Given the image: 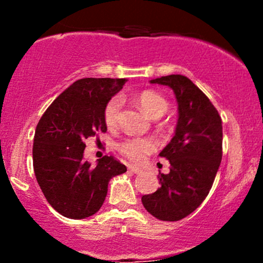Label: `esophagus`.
Segmentation results:
<instances>
[{"instance_id": "esophagus-1", "label": "esophagus", "mask_w": 263, "mask_h": 263, "mask_svg": "<svg viewBox=\"0 0 263 263\" xmlns=\"http://www.w3.org/2000/svg\"><path fill=\"white\" fill-rule=\"evenodd\" d=\"M128 171L132 172V173H135V174H140L141 172H142L140 168L135 167V165H128Z\"/></svg>"}]
</instances>
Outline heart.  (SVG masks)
Segmentation results:
<instances>
[{"label": "heart", "instance_id": "heart-1", "mask_svg": "<svg viewBox=\"0 0 263 263\" xmlns=\"http://www.w3.org/2000/svg\"><path fill=\"white\" fill-rule=\"evenodd\" d=\"M138 104L142 110L152 119H158L168 110V101L158 92L151 91V90L142 91L138 95ZM120 108H121V99L119 96H115L106 104L104 108V120L107 127L116 126ZM119 149L128 159L138 162L144 156L149 155L156 149V142L149 137L126 138L119 144Z\"/></svg>", "mask_w": 263, "mask_h": 263}]
</instances>
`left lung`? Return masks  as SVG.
I'll list each match as a JSON object with an SVG mask.
<instances>
[{
  "mask_svg": "<svg viewBox=\"0 0 263 263\" xmlns=\"http://www.w3.org/2000/svg\"><path fill=\"white\" fill-rule=\"evenodd\" d=\"M170 86L178 102L176 134L159 156L171 163L168 174L159 173V186L142 197L151 215L178 221L204 201L213 186L222 157L221 117L205 93L184 75L151 80Z\"/></svg>",
  "mask_w": 263,
  "mask_h": 263,
  "instance_id": "1",
  "label": "left lung"
}]
</instances>
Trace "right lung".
Returning a JSON list of instances; mask_svg holds the SVG:
<instances>
[{"instance_id": "obj_1", "label": "right lung", "mask_w": 263, "mask_h": 263, "mask_svg": "<svg viewBox=\"0 0 263 263\" xmlns=\"http://www.w3.org/2000/svg\"><path fill=\"white\" fill-rule=\"evenodd\" d=\"M126 79L84 78L64 90L39 120L33 143V168L45 199L65 218L98 213L115 176L127 171L112 156L98 164L84 161L86 138L106 132L104 108Z\"/></svg>"}]
</instances>
